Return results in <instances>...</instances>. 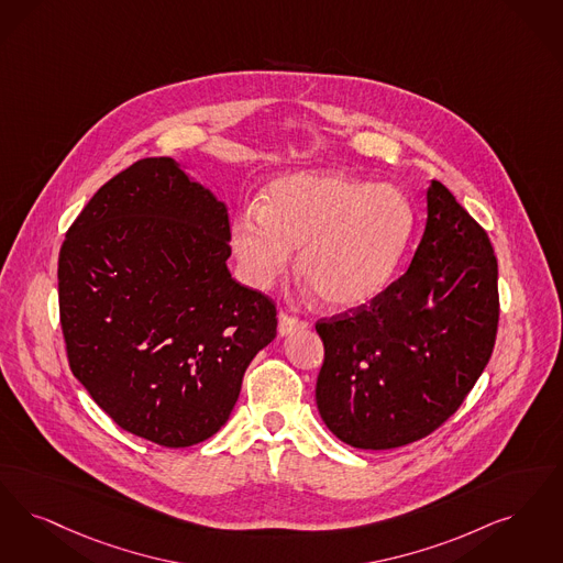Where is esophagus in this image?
<instances>
[{
	"mask_svg": "<svg viewBox=\"0 0 563 563\" xmlns=\"http://www.w3.org/2000/svg\"><path fill=\"white\" fill-rule=\"evenodd\" d=\"M308 327V322L306 320H299V318H295L291 314H283L278 316V335H291L295 331H299V329H306Z\"/></svg>",
	"mask_w": 563,
	"mask_h": 563,
	"instance_id": "34e87169",
	"label": "esophagus"
}]
</instances>
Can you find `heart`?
Returning a JSON list of instances; mask_svg holds the SVG:
<instances>
[{"label": "heart", "mask_w": 563, "mask_h": 563, "mask_svg": "<svg viewBox=\"0 0 563 563\" xmlns=\"http://www.w3.org/2000/svg\"><path fill=\"white\" fill-rule=\"evenodd\" d=\"M417 225L398 186L341 174H292L272 181L262 209L232 218L230 245L243 278L268 289L297 253V272L329 306L358 308L382 295Z\"/></svg>", "instance_id": "1"}]
</instances>
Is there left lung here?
Instances as JSON below:
<instances>
[{
	"mask_svg": "<svg viewBox=\"0 0 563 563\" xmlns=\"http://www.w3.org/2000/svg\"><path fill=\"white\" fill-rule=\"evenodd\" d=\"M496 280L486 230L431 180L426 232L408 271L368 306L316 322L324 426L362 450L398 449L440 428L490 361Z\"/></svg>",
	"mask_w": 563,
	"mask_h": 563,
	"instance_id": "left-lung-1",
	"label": "left lung"
}]
</instances>
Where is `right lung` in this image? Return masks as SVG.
<instances>
[{"label":"right lung","mask_w":563,"mask_h":563,"mask_svg":"<svg viewBox=\"0 0 563 563\" xmlns=\"http://www.w3.org/2000/svg\"><path fill=\"white\" fill-rule=\"evenodd\" d=\"M228 207L169 157L135 161L68 228L58 303L73 375L114 423L167 449L224 426L276 308L239 285Z\"/></svg>","instance_id":"right-lung-1"}]
</instances>
